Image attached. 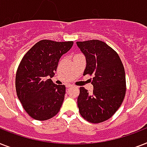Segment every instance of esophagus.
<instances>
[{"label":"esophagus","instance_id":"obj_1","mask_svg":"<svg viewBox=\"0 0 147 147\" xmlns=\"http://www.w3.org/2000/svg\"><path fill=\"white\" fill-rule=\"evenodd\" d=\"M71 87H74V85H73V84H66V88H71Z\"/></svg>","mask_w":147,"mask_h":147}]
</instances>
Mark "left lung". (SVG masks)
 I'll return each instance as SVG.
<instances>
[{
	"mask_svg": "<svg viewBox=\"0 0 147 147\" xmlns=\"http://www.w3.org/2000/svg\"><path fill=\"white\" fill-rule=\"evenodd\" d=\"M76 43L87 62L83 76H93L94 86L91 94L84 87L80 88L79 113L89 122L100 123L110 119L123 102L126 93L125 68L119 54L102 40Z\"/></svg>",
	"mask_w": 147,
	"mask_h": 147,
	"instance_id": "8db88e82",
	"label": "left lung"
}]
</instances>
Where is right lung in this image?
I'll use <instances>...</instances> for the list:
<instances>
[{
  "label": "right lung",
  "mask_w": 147,
  "mask_h": 147,
  "mask_svg": "<svg viewBox=\"0 0 147 147\" xmlns=\"http://www.w3.org/2000/svg\"><path fill=\"white\" fill-rule=\"evenodd\" d=\"M73 41L41 40L24 55L16 74V90L29 116L38 121L53 118L60 110L65 85H57L53 77L62 55L71 49Z\"/></svg>",
  "instance_id": "obj_1"
}]
</instances>
